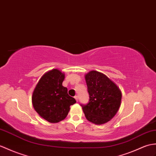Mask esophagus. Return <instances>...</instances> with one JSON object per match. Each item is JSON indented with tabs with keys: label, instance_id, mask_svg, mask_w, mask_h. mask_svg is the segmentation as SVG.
Wrapping results in <instances>:
<instances>
[{
	"label": "esophagus",
	"instance_id": "esophagus-1",
	"mask_svg": "<svg viewBox=\"0 0 156 156\" xmlns=\"http://www.w3.org/2000/svg\"><path fill=\"white\" fill-rule=\"evenodd\" d=\"M74 98H75L77 102H78V96H74Z\"/></svg>",
	"mask_w": 156,
	"mask_h": 156
}]
</instances>
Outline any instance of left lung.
<instances>
[{
  "mask_svg": "<svg viewBox=\"0 0 156 156\" xmlns=\"http://www.w3.org/2000/svg\"><path fill=\"white\" fill-rule=\"evenodd\" d=\"M89 102L81 104L86 119L101 125L109 122L120 106L122 92L114 82L106 75L92 70L85 75Z\"/></svg>",
  "mask_w": 156,
  "mask_h": 156,
  "instance_id": "obj_1",
  "label": "left lung"
}]
</instances>
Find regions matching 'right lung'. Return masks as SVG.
<instances>
[{
	"label": "right lung",
	"mask_w": 156,
	"mask_h": 156,
	"mask_svg": "<svg viewBox=\"0 0 156 156\" xmlns=\"http://www.w3.org/2000/svg\"><path fill=\"white\" fill-rule=\"evenodd\" d=\"M64 74L58 69L46 72L40 79L32 94L36 112L50 123L59 122L67 116L70 106L76 101L62 86Z\"/></svg>",
	"instance_id": "right-lung-1"
}]
</instances>
